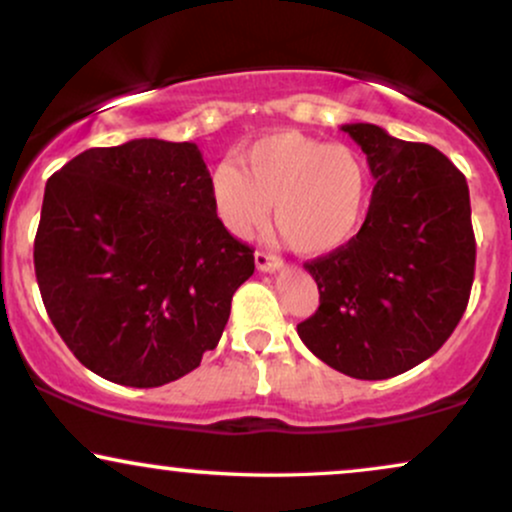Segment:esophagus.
Here are the masks:
<instances>
[{"label": "esophagus", "mask_w": 512, "mask_h": 512, "mask_svg": "<svg viewBox=\"0 0 512 512\" xmlns=\"http://www.w3.org/2000/svg\"><path fill=\"white\" fill-rule=\"evenodd\" d=\"M255 264L260 272H276V269L283 267L281 257H276V255H272V252H264V250L255 252Z\"/></svg>", "instance_id": "34e87169"}]
</instances>
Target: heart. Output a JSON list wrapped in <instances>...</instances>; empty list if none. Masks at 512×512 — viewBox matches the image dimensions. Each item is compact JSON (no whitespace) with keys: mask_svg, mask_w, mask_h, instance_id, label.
I'll return each mask as SVG.
<instances>
[{"mask_svg":"<svg viewBox=\"0 0 512 512\" xmlns=\"http://www.w3.org/2000/svg\"><path fill=\"white\" fill-rule=\"evenodd\" d=\"M367 200V169L348 145L298 131L264 135L238 152V169L221 164L212 176V205L221 224L248 236L269 219L281 238L305 255L346 243Z\"/></svg>","mask_w":512,"mask_h":512,"instance_id":"1","label":"heart"}]
</instances>
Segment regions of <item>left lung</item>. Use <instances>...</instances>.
Listing matches in <instances>:
<instances>
[{
    "instance_id": "8db88e82",
    "label": "left lung",
    "mask_w": 512,
    "mask_h": 512,
    "mask_svg": "<svg viewBox=\"0 0 512 512\" xmlns=\"http://www.w3.org/2000/svg\"><path fill=\"white\" fill-rule=\"evenodd\" d=\"M341 131L362 147L377 186L360 231L305 262L319 307L298 336L336 372L389 379L432 357L463 317L477 257L470 190L432 145L374 123Z\"/></svg>"
}]
</instances>
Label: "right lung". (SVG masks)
<instances>
[{
	"mask_svg": "<svg viewBox=\"0 0 512 512\" xmlns=\"http://www.w3.org/2000/svg\"><path fill=\"white\" fill-rule=\"evenodd\" d=\"M195 143L90 147L47 181L35 276L54 329L102 379L152 389L217 348L255 272Z\"/></svg>",
	"mask_w": 512,
	"mask_h": 512,
	"instance_id": "obj_1",
	"label": "right lung"
}]
</instances>
